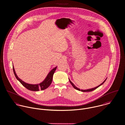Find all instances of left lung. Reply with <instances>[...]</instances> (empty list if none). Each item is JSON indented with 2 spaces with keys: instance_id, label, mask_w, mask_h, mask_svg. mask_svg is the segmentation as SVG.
Listing matches in <instances>:
<instances>
[{
  "instance_id": "left-lung-1",
  "label": "left lung",
  "mask_w": 125,
  "mask_h": 125,
  "mask_svg": "<svg viewBox=\"0 0 125 125\" xmlns=\"http://www.w3.org/2000/svg\"><path fill=\"white\" fill-rule=\"evenodd\" d=\"M106 79H106L105 80H104V81L102 83H101L99 85H98V86H97V87H94V88H91V89H86V90H83V89H79V88H77L76 86H75V85H74V84L71 82V81L70 80V79H69V81H70V82L72 84V85H73V86L76 89V90H79V91H82V92H90V91H93V90H94L95 89H97L98 87H99V86H100V85H101L105 82V81L106 80Z\"/></svg>"
}]
</instances>
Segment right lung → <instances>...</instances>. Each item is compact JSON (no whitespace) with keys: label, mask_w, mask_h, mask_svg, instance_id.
Returning <instances> with one entry per match:
<instances>
[{"label":"right lung","mask_w":125,"mask_h":125,"mask_svg":"<svg viewBox=\"0 0 125 125\" xmlns=\"http://www.w3.org/2000/svg\"><path fill=\"white\" fill-rule=\"evenodd\" d=\"M57 68V67H55L53 69H52L50 72V73L48 74L47 76H46V78L45 80L42 83H41L39 84H29L27 83H26L23 81L22 80H21L18 76L17 74L15 73L14 67L13 66V71L14 75L16 79L21 83L25 86L26 88H27L28 90H30L31 91H39L40 90H44L46 88H47L49 86L50 84L52 83V77L55 71L56 70Z\"/></svg>","instance_id":"add662e5"}]
</instances>
